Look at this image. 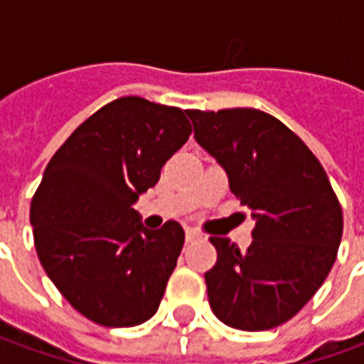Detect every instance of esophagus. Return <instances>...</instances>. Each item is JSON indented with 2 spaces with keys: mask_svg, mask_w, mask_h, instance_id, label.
<instances>
[{
  "mask_svg": "<svg viewBox=\"0 0 364 364\" xmlns=\"http://www.w3.org/2000/svg\"><path fill=\"white\" fill-rule=\"evenodd\" d=\"M201 235L198 232L196 229H192V227H186V242H193V240H198Z\"/></svg>",
  "mask_w": 364,
  "mask_h": 364,
  "instance_id": "obj_1",
  "label": "esophagus"
}]
</instances>
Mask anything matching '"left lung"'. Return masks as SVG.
Returning a JSON list of instances; mask_svg holds the SVG:
<instances>
[{"mask_svg": "<svg viewBox=\"0 0 364 364\" xmlns=\"http://www.w3.org/2000/svg\"><path fill=\"white\" fill-rule=\"evenodd\" d=\"M193 137L229 176L256 227L246 252L211 237L217 264L205 273L209 304L223 323L272 330L299 312L328 277L343 213L328 174L283 122L254 108L186 110Z\"/></svg>", "mask_w": 364, "mask_h": 364, "instance_id": "left-lung-1", "label": "left lung"}]
</instances>
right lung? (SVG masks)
Segmentation results:
<instances>
[{
    "mask_svg": "<svg viewBox=\"0 0 364 364\" xmlns=\"http://www.w3.org/2000/svg\"><path fill=\"white\" fill-rule=\"evenodd\" d=\"M186 110L122 97L77 127L48 163L31 201L34 246L71 306L106 328H129L159 309L184 229L143 227L134 203L188 141Z\"/></svg>",
    "mask_w": 364,
    "mask_h": 364,
    "instance_id": "add662e5",
    "label": "right lung"
}]
</instances>
